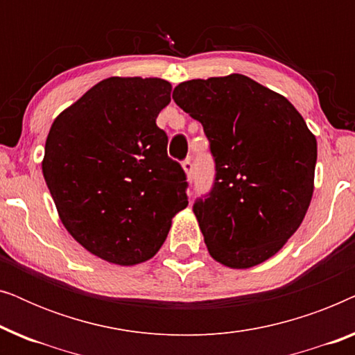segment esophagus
<instances>
[{"label": "esophagus", "mask_w": 355, "mask_h": 355, "mask_svg": "<svg viewBox=\"0 0 355 355\" xmlns=\"http://www.w3.org/2000/svg\"><path fill=\"white\" fill-rule=\"evenodd\" d=\"M182 168H184V171H186L187 178L192 179V178H193V163H192L191 158L184 159V162H182Z\"/></svg>", "instance_id": "esophagus-1"}]
</instances>
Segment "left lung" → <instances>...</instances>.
I'll use <instances>...</instances> for the list:
<instances>
[{"label":"left lung","mask_w":355,"mask_h":355,"mask_svg":"<svg viewBox=\"0 0 355 355\" xmlns=\"http://www.w3.org/2000/svg\"><path fill=\"white\" fill-rule=\"evenodd\" d=\"M173 100L202 123L215 162L192 207L208 252L231 268L261 263L307 213L317 140L283 95L242 74L182 82Z\"/></svg>","instance_id":"obj_1"}]
</instances>
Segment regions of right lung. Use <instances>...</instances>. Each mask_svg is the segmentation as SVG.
I'll use <instances>...</instances> for the list:
<instances>
[{"label":"right lung","mask_w":355,"mask_h":355,"mask_svg":"<svg viewBox=\"0 0 355 355\" xmlns=\"http://www.w3.org/2000/svg\"><path fill=\"white\" fill-rule=\"evenodd\" d=\"M171 101L163 79L110 77L58 116L42 169L71 236L110 263L157 254L187 207V178L168 157L157 116Z\"/></svg>","instance_id":"right-lung-1"}]
</instances>
